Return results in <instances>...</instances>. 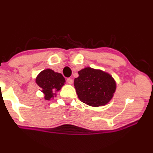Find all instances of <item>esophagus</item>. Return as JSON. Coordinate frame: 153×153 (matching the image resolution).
I'll return each instance as SVG.
<instances>
[{
    "instance_id": "34e87169",
    "label": "esophagus",
    "mask_w": 153,
    "mask_h": 153,
    "mask_svg": "<svg viewBox=\"0 0 153 153\" xmlns=\"http://www.w3.org/2000/svg\"><path fill=\"white\" fill-rule=\"evenodd\" d=\"M67 82H68V83L72 84V83H73V79L71 78H68V79H67Z\"/></svg>"
}]
</instances>
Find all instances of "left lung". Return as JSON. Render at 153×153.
<instances>
[{
    "label": "left lung",
    "mask_w": 153,
    "mask_h": 153,
    "mask_svg": "<svg viewBox=\"0 0 153 153\" xmlns=\"http://www.w3.org/2000/svg\"><path fill=\"white\" fill-rule=\"evenodd\" d=\"M74 85L79 99L91 106H104L111 101L116 91L114 79L101 70L85 68L78 71Z\"/></svg>",
    "instance_id": "left-lung-1"
}]
</instances>
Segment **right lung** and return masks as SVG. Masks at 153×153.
Masks as SVG:
<instances>
[{
	"mask_svg": "<svg viewBox=\"0 0 153 153\" xmlns=\"http://www.w3.org/2000/svg\"><path fill=\"white\" fill-rule=\"evenodd\" d=\"M36 84L45 94V100L53 99L55 92L59 91L64 85L65 80L61 73H55L51 69L42 71L36 78Z\"/></svg>",
	"mask_w": 153,
	"mask_h": 153,
	"instance_id": "1",
	"label": "right lung"
}]
</instances>
